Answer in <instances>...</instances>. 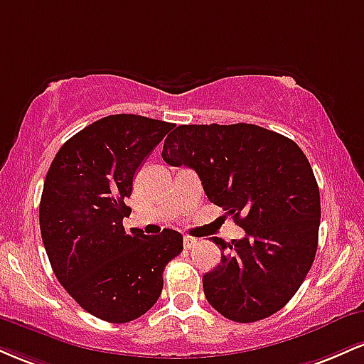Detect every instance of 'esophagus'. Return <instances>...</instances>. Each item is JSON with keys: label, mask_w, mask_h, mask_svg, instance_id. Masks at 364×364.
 Segmentation results:
<instances>
[{"label": "esophagus", "mask_w": 364, "mask_h": 364, "mask_svg": "<svg viewBox=\"0 0 364 364\" xmlns=\"http://www.w3.org/2000/svg\"><path fill=\"white\" fill-rule=\"evenodd\" d=\"M196 243H198V240H196V237H191V236L183 237V246H185L186 250H191L193 246H196Z\"/></svg>", "instance_id": "obj_1"}]
</instances>
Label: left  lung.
Here are the masks:
<instances>
[{
    "label": "left lung",
    "instance_id": "left-lung-1",
    "mask_svg": "<svg viewBox=\"0 0 364 364\" xmlns=\"http://www.w3.org/2000/svg\"><path fill=\"white\" fill-rule=\"evenodd\" d=\"M162 159L195 169L208 200L246 232L229 245L212 237L223 257L203 275L207 301L240 323L286 306L318 246L320 191L303 150L257 124H181Z\"/></svg>",
    "mask_w": 364,
    "mask_h": 364
}]
</instances>
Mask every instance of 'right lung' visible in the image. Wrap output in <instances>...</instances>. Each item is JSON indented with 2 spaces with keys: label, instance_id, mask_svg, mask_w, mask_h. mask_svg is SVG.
Here are the masks:
<instances>
[{
  "label": "right lung",
  "instance_id": "right-lung-1",
  "mask_svg": "<svg viewBox=\"0 0 364 364\" xmlns=\"http://www.w3.org/2000/svg\"><path fill=\"white\" fill-rule=\"evenodd\" d=\"M171 127L106 116L65 141L46 174L39 223L54 275L83 310L111 323L147 313L162 292L166 265L183 252L173 229L147 236L123 228L133 176Z\"/></svg>",
  "mask_w": 364,
  "mask_h": 364
}]
</instances>
